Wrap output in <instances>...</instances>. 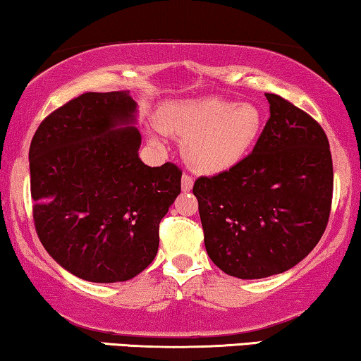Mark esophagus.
I'll return each instance as SVG.
<instances>
[{
  "instance_id": "34e87169",
  "label": "esophagus",
  "mask_w": 361,
  "mask_h": 361,
  "mask_svg": "<svg viewBox=\"0 0 361 361\" xmlns=\"http://www.w3.org/2000/svg\"><path fill=\"white\" fill-rule=\"evenodd\" d=\"M192 187H194V179L187 174L182 176V192H190Z\"/></svg>"
}]
</instances>
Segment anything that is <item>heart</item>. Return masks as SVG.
<instances>
[{
  "instance_id": "obj_1",
  "label": "heart",
  "mask_w": 361,
  "mask_h": 361,
  "mask_svg": "<svg viewBox=\"0 0 361 361\" xmlns=\"http://www.w3.org/2000/svg\"><path fill=\"white\" fill-rule=\"evenodd\" d=\"M162 133L184 140L182 154L200 174H224L241 164L258 142L264 116L251 103L219 97L166 103L157 110ZM154 145L159 141L152 140Z\"/></svg>"
}]
</instances>
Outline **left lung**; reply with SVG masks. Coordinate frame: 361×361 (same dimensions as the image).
I'll return each mask as SVG.
<instances>
[{"mask_svg": "<svg viewBox=\"0 0 361 361\" xmlns=\"http://www.w3.org/2000/svg\"><path fill=\"white\" fill-rule=\"evenodd\" d=\"M255 149L228 172L199 177L210 259L240 279H261L300 263L327 226L334 190L329 140L314 118L274 93Z\"/></svg>", "mask_w": 361, "mask_h": 361, "instance_id": "left-lung-1", "label": "left lung"}]
</instances>
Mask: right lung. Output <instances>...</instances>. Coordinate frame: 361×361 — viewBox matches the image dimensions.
Masks as SVG:
<instances>
[{"label": "right lung", "mask_w": 361, "mask_h": 361, "mask_svg": "<svg viewBox=\"0 0 361 361\" xmlns=\"http://www.w3.org/2000/svg\"><path fill=\"white\" fill-rule=\"evenodd\" d=\"M130 92H88L51 113L29 147L34 224L56 263L90 283H121L156 258L182 171L140 159Z\"/></svg>", "instance_id": "1"}]
</instances>
